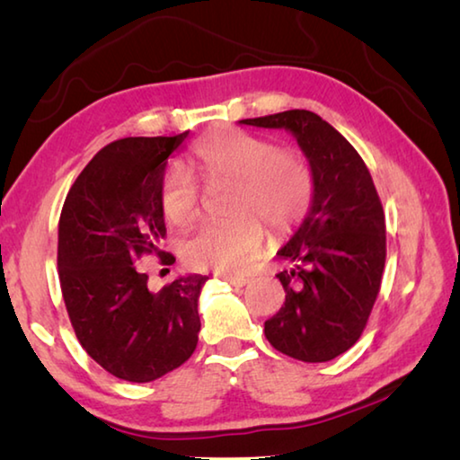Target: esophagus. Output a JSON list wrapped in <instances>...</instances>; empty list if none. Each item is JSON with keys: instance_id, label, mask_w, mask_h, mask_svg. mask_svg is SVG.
<instances>
[{"instance_id": "34e87169", "label": "esophagus", "mask_w": 460, "mask_h": 460, "mask_svg": "<svg viewBox=\"0 0 460 460\" xmlns=\"http://www.w3.org/2000/svg\"><path fill=\"white\" fill-rule=\"evenodd\" d=\"M224 280H226V283H230L232 287H244V285L251 283V280L244 279V277H232V275H226Z\"/></svg>"}]
</instances>
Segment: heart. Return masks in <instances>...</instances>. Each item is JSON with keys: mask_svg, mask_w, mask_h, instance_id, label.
<instances>
[{"mask_svg": "<svg viewBox=\"0 0 460 460\" xmlns=\"http://www.w3.org/2000/svg\"><path fill=\"white\" fill-rule=\"evenodd\" d=\"M191 164L209 181H236L232 222L206 224L183 244L191 269L240 275L252 267L264 243V226L283 236L303 222L313 204L315 177L301 153L279 149L267 137L217 128L199 141ZM161 212L173 226L199 216V193L188 169L173 164L159 185Z\"/></svg>", "mask_w": 460, "mask_h": 460, "instance_id": "1", "label": "heart"}]
</instances>
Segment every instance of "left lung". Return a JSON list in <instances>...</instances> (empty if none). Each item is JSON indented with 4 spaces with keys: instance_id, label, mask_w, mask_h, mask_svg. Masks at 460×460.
Segmentation results:
<instances>
[{
    "instance_id": "1",
    "label": "left lung",
    "mask_w": 460,
    "mask_h": 460,
    "mask_svg": "<svg viewBox=\"0 0 460 460\" xmlns=\"http://www.w3.org/2000/svg\"><path fill=\"white\" fill-rule=\"evenodd\" d=\"M238 123L285 128L313 169V204L277 252L291 262L277 275L285 305L264 323V335L288 358L329 361L359 340L380 293L385 220L372 175L351 143L311 111L293 109Z\"/></svg>"
}]
</instances>
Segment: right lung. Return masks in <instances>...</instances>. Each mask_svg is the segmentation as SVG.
Masks as SVG:
<instances>
[{
	"instance_id": "add662e5",
	"label": "right lung",
	"mask_w": 460,
	"mask_h": 460,
	"mask_svg": "<svg viewBox=\"0 0 460 460\" xmlns=\"http://www.w3.org/2000/svg\"><path fill=\"white\" fill-rule=\"evenodd\" d=\"M188 135L107 145L76 177L60 214L58 275L70 323L88 356L127 382L157 380L198 345V301L208 277H177L151 293L147 275L135 267L143 254L165 253L159 185Z\"/></svg>"
}]
</instances>
